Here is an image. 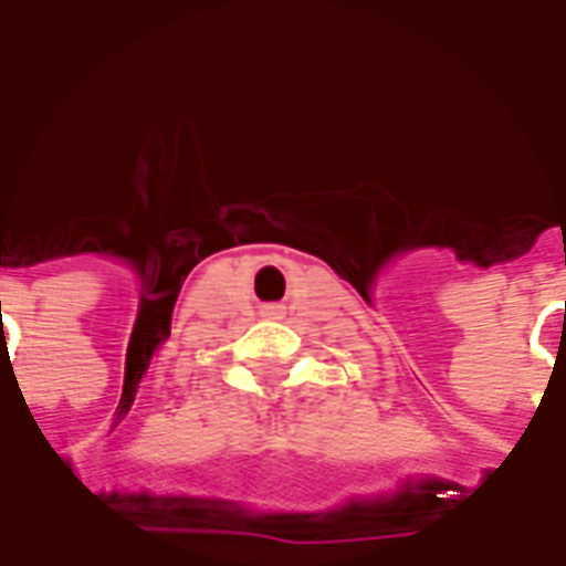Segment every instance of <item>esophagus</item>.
Listing matches in <instances>:
<instances>
[{
  "mask_svg": "<svg viewBox=\"0 0 566 566\" xmlns=\"http://www.w3.org/2000/svg\"><path fill=\"white\" fill-rule=\"evenodd\" d=\"M263 315H270V318H279V315H282V306H266V308H263Z\"/></svg>",
  "mask_w": 566,
  "mask_h": 566,
  "instance_id": "obj_1",
  "label": "esophagus"
}]
</instances>
